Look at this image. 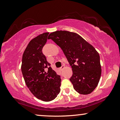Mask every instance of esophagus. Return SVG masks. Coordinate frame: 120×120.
<instances>
[{
	"mask_svg": "<svg viewBox=\"0 0 120 120\" xmlns=\"http://www.w3.org/2000/svg\"><path fill=\"white\" fill-rule=\"evenodd\" d=\"M64 65H62V66L60 68V70L62 71L63 69H64Z\"/></svg>",
	"mask_w": 120,
	"mask_h": 120,
	"instance_id": "esophagus-1",
	"label": "esophagus"
}]
</instances>
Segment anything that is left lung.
<instances>
[{
	"mask_svg": "<svg viewBox=\"0 0 120 120\" xmlns=\"http://www.w3.org/2000/svg\"><path fill=\"white\" fill-rule=\"evenodd\" d=\"M48 39L61 48L71 66L72 75L69 79L75 90L80 94L92 93L101 72L100 57L95 49L78 34L66 31L52 32Z\"/></svg>",
	"mask_w": 120,
	"mask_h": 120,
	"instance_id": "left-lung-1",
	"label": "left lung"
}]
</instances>
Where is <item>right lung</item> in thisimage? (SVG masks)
I'll return each instance as SVG.
<instances>
[{
  "label": "right lung",
  "instance_id": "1",
  "mask_svg": "<svg viewBox=\"0 0 120 120\" xmlns=\"http://www.w3.org/2000/svg\"><path fill=\"white\" fill-rule=\"evenodd\" d=\"M49 34H40L29 42L24 52L21 66L26 86L34 96L44 101L56 98L60 92L61 82L42 52Z\"/></svg>",
  "mask_w": 120,
  "mask_h": 120
}]
</instances>
